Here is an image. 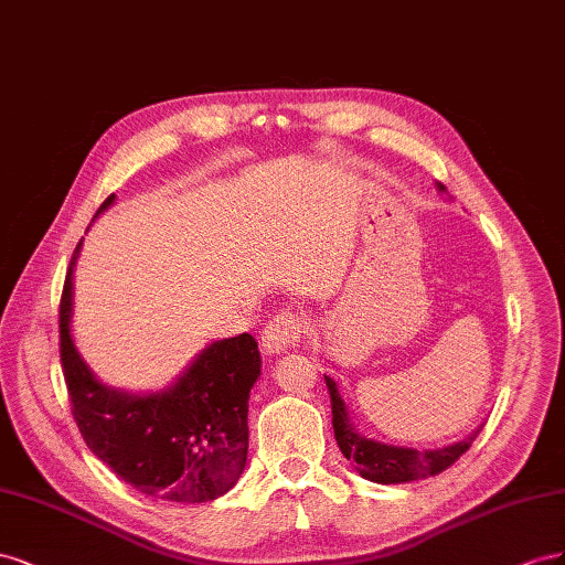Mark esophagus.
Here are the masks:
<instances>
[{"label":"esophagus","mask_w":565,"mask_h":565,"mask_svg":"<svg viewBox=\"0 0 565 565\" xmlns=\"http://www.w3.org/2000/svg\"><path fill=\"white\" fill-rule=\"evenodd\" d=\"M305 333V319L298 312L291 310H281L274 315L260 338H263V348L267 352H286L288 348H294Z\"/></svg>","instance_id":"obj_1"}]
</instances>
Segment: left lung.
<instances>
[{"label": "left lung", "mask_w": 565, "mask_h": 565, "mask_svg": "<svg viewBox=\"0 0 565 565\" xmlns=\"http://www.w3.org/2000/svg\"><path fill=\"white\" fill-rule=\"evenodd\" d=\"M440 189H445L440 184ZM327 388L331 395V414H333V433L335 443L341 447L343 457L358 469V473L372 482H381V486H395V482H412V480H424L430 476H438L445 469H449L461 455L469 452L471 443L480 428L469 435L466 440H459L443 449H428V452H418V449L409 447H393V445H381L364 438L358 430L352 428L345 402L338 395V388L333 379L324 376Z\"/></svg>", "instance_id": "obj_1"}]
</instances>
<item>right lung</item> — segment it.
<instances>
[{
	"instance_id": "right-lung-1",
	"label": "right lung",
	"mask_w": 565,
	"mask_h": 565,
	"mask_svg": "<svg viewBox=\"0 0 565 565\" xmlns=\"http://www.w3.org/2000/svg\"><path fill=\"white\" fill-rule=\"evenodd\" d=\"M116 193L99 205L104 213ZM94 215V217H96ZM73 250L58 305V352L73 418L92 452L139 492L201 504L230 492L248 455V397L260 376L250 333L205 348L170 391L127 395L94 379L71 338Z\"/></svg>"
}]
</instances>
